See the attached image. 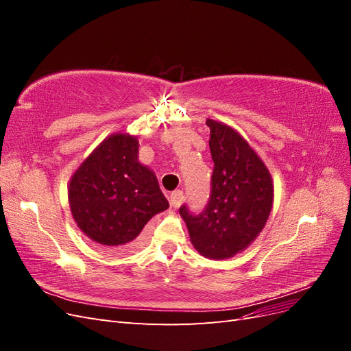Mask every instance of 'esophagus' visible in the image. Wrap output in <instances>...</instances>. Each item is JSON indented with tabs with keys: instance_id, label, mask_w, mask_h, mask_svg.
<instances>
[{
	"instance_id": "esophagus-1",
	"label": "esophagus",
	"mask_w": 351,
	"mask_h": 351,
	"mask_svg": "<svg viewBox=\"0 0 351 351\" xmlns=\"http://www.w3.org/2000/svg\"><path fill=\"white\" fill-rule=\"evenodd\" d=\"M169 202H171V206L173 208H180L182 206V204L184 202V195L182 190H174V192L171 193V196H169Z\"/></svg>"
}]
</instances>
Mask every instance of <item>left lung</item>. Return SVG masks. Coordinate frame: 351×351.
<instances>
[{
	"mask_svg": "<svg viewBox=\"0 0 351 351\" xmlns=\"http://www.w3.org/2000/svg\"><path fill=\"white\" fill-rule=\"evenodd\" d=\"M214 161L209 202L195 215L180 208L193 247L209 259H227L246 249L269 218L274 184L267 165L230 125L206 120Z\"/></svg>",
	"mask_w": 351,
	"mask_h": 351,
	"instance_id": "left-lung-1",
	"label": "left lung"
}]
</instances>
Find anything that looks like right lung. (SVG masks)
<instances>
[{"label":"right lung","mask_w":351,"mask_h":351,"mask_svg":"<svg viewBox=\"0 0 351 351\" xmlns=\"http://www.w3.org/2000/svg\"><path fill=\"white\" fill-rule=\"evenodd\" d=\"M69 204L77 227L104 247L132 249L143 227L169 204L152 169L139 162L136 136L115 133L70 178Z\"/></svg>","instance_id":"1"}]
</instances>
